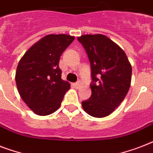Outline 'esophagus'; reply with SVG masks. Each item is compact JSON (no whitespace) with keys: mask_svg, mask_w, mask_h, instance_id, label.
Masks as SVG:
<instances>
[{"mask_svg":"<svg viewBox=\"0 0 153 153\" xmlns=\"http://www.w3.org/2000/svg\"><path fill=\"white\" fill-rule=\"evenodd\" d=\"M82 83H81V82H76V83H74V86L76 87V88H79L80 86H81Z\"/></svg>","mask_w":153,"mask_h":153,"instance_id":"esophagus-1","label":"esophagus"}]
</instances>
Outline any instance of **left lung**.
<instances>
[{
	"mask_svg": "<svg viewBox=\"0 0 153 153\" xmlns=\"http://www.w3.org/2000/svg\"><path fill=\"white\" fill-rule=\"evenodd\" d=\"M85 49L91 68V96L82 102L85 111L94 117L113 113L128 93L132 67L126 53L104 35L78 37Z\"/></svg>",
	"mask_w": 153,
	"mask_h": 153,
	"instance_id": "left-lung-1",
	"label": "left lung"
}]
</instances>
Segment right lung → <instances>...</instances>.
Listing matches in <instances>:
<instances>
[{
	"instance_id": "obj_1",
	"label": "right lung",
	"mask_w": 153,
	"mask_h": 153,
	"mask_svg": "<svg viewBox=\"0 0 153 153\" xmlns=\"http://www.w3.org/2000/svg\"><path fill=\"white\" fill-rule=\"evenodd\" d=\"M74 39L64 34L46 36L31 47L18 63V92L35 114L45 116L56 111L70 89L69 82L61 79L59 62Z\"/></svg>"
}]
</instances>
